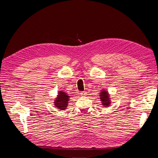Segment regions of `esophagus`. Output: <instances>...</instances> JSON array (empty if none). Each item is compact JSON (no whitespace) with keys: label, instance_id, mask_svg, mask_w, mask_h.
<instances>
[{"label":"esophagus","instance_id":"1","mask_svg":"<svg viewBox=\"0 0 158 158\" xmlns=\"http://www.w3.org/2000/svg\"><path fill=\"white\" fill-rule=\"evenodd\" d=\"M80 94H81V95H82V96H84V95L87 94V92H81Z\"/></svg>","mask_w":158,"mask_h":158}]
</instances>
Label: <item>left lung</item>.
Instances as JSON below:
<instances>
[{"mask_svg": "<svg viewBox=\"0 0 158 158\" xmlns=\"http://www.w3.org/2000/svg\"><path fill=\"white\" fill-rule=\"evenodd\" d=\"M99 93V97H100V100L102 101V104L105 107H107L110 106V104L111 103V100H110V97H109V94L108 93L107 91L105 90V89H102L100 91Z\"/></svg>", "mask_w": 158, "mask_h": 158, "instance_id": "8db88e82", "label": "left lung"}]
</instances>
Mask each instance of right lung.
<instances>
[{
  "instance_id": "right-lung-1",
  "label": "right lung",
  "mask_w": 158,
  "mask_h": 158,
  "mask_svg": "<svg viewBox=\"0 0 158 158\" xmlns=\"http://www.w3.org/2000/svg\"><path fill=\"white\" fill-rule=\"evenodd\" d=\"M70 95L63 91H59L58 92L57 97L55 98L54 101L55 106L59 109V111L61 110H65L66 107H68V103L69 102Z\"/></svg>"
}]
</instances>
